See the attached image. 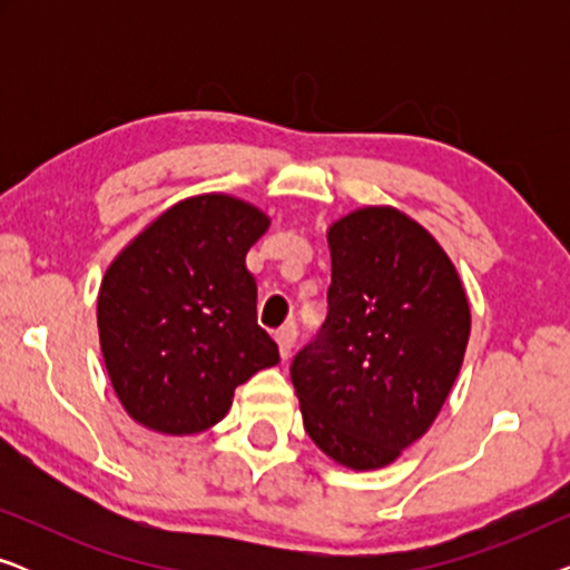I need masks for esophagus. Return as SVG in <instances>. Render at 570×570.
I'll use <instances>...</instances> for the list:
<instances>
[{
  "instance_id": "esophagus-1",
  "label": "esophagus",
  "mask_w": 570,
  "mask_h": 570,
  "mask_svg": "<svg viewBox=\"0 0 570 570\" xmlns=\"http://www.w3.org/2000/svg\"><path fill=\"white\" fill-rule=\"evenodd\" d=\"M275 340H277V347H279V355L287 357L293 353V345H295V326L287 324V326H279L275 332Z\"/></svg>"
}]
</instances>
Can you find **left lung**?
<instances>
[{"label": "left lung", "mask_w": 570, "mask_h": 570, "mask_svg": "<svg viewBox=\"0 0 570 570\" xmlns=\"http://www.w3.org/2000/svg\"><path fill=\"white\" fill-rule=\"evenodd\" d=\"M330 314L293 357L303 425L326 456L379 470L433 425L462 368L470 303L446 252L394 207L326 233Z\"/></svg>", "instance_id": "obj_1"}]
</instances>
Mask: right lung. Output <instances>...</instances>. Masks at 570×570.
<instances>
[{"label":"right lung","mask_w":570,"mask_h":570,"mask_svg":"<svg viewBox=\"0 0 570 570\" xmlns=\"http://www.w3.org/2000/svg\"><path fill=\"white\" fill-rule=\"evenodd\" d=\"M269 228L259 207L199 194L147 225L106 269L98 334L108 379L139 425L168 435L220 423L233 392L279 363L256 324L246 254Z\"/></svg>","instance_id":"1"}]
</instances>
